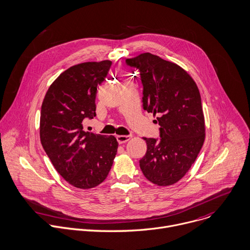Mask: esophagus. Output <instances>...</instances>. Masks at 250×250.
I'll use <instances>...</instances> for the list:
<instances>
[{
  "label": "esophagus",
  "instance_id": "34e87169",
  "mask_svg": "<svg viewBox=\"0 0 250 250\" xmlns=\"http://www.w3.org/2000/svg\"><path fill=\"white\" fill-rule=\"evenodd\" d=\"M132 138V136H124V135H119V136H117L116 137V140H117V142L119 143V144H123V143H126V142H128L130 139Z\"/></svg>",
  "mask_w": 250,
  "mask_h": 250
}]
</instances>
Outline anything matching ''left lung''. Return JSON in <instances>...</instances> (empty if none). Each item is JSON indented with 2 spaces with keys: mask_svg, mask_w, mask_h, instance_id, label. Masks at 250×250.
<instances>
[{
  "mask_svg": "<svg viewBox=\"0 0 250 250\" xmlns=\"http://www.w3.org/2000/svg\"><path fill=\"white\" fill-rule=\"evenodd\" d=\"M126 64L139 70L143 107L158 115L161 126L160 139L144 138L146 153L140 167L154 184L172 185L188 172L204 144L200 92L185 70L157 55L143 53Z\"/></svg>",
  "mask_w": 250,
  "mask_h": 250,
  "instance_id": "obj_1",
  "label": "left lung"
}]
</instances>
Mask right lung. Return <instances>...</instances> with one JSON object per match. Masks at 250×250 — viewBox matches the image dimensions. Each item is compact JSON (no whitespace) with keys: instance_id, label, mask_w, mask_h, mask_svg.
<instances>
[{"instance_id":"right-lung-1","label":"right lung","mask_w":250,"mask_h":250,"mask_svg":"<svg viewBox=\"0 0 250 250\" xmlns=\"http://www.w3.org/2000/svg\"><path fill=\"white\" fill-rule=\"evenodd\" d=\"M111 61L85 62L63 72L49 86L40 113V141L59 174L71 185L88 189L108 175L117 153L114 136L83 130L95 113L97 87Z\"/></svg>"}]
</instances>
